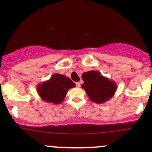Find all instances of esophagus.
<instances>
[{"instance_id": "obj_1", "label": "esophagus", "mask_w": 152, "mask_h": 152, "mask_svg": "<svg viewBox=\"0 0 152 152\" xmlns=\"http://www.w3.org/2000/svg\"><path fill=\"white\" fill-rule=\"evenodd\" d=\"M76 87H80V86H81L80 82H76Z\"/></svg>"}]
</instances>
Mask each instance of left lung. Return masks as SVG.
Instances as JSON below:
<instances>
[{
	"label": "left lung",
	"mask_w": 152,
	"mask_h": 152,
	"mask_svg": "<svg viewBox=\"0 0 152 152\" xmlns=\"http://www.w3.org/2000/svg\"><path fill=\"white\" fill-rule=\"evenodd\" d=\"M84 83L82 88L89 99L96 104H103L113 98L117 90V85L113 80L102 76L96 70L85 72L82 76Z\"/></svg>",
	"instance_id": "left-lung-1"
}]
</instances>
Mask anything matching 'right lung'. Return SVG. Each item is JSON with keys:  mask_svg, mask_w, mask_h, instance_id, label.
<instances>
[{"mask_svg": "<svg viewBox=\"0 0 152 152\" xmlns=\"http://www.w3.org/2000/svg\"><path fill=\"white\" fill-rule=\"evenodd\" d=\"M76 87V84L66 76L56 73L48 80L37 87L38 95L45 102L59 104L65 99L69 89Z\"/></svg>", "mask_w": 152, "mask_h": 152, "instance_id": "obj_1", "label": "right lung"}]
</instances>
